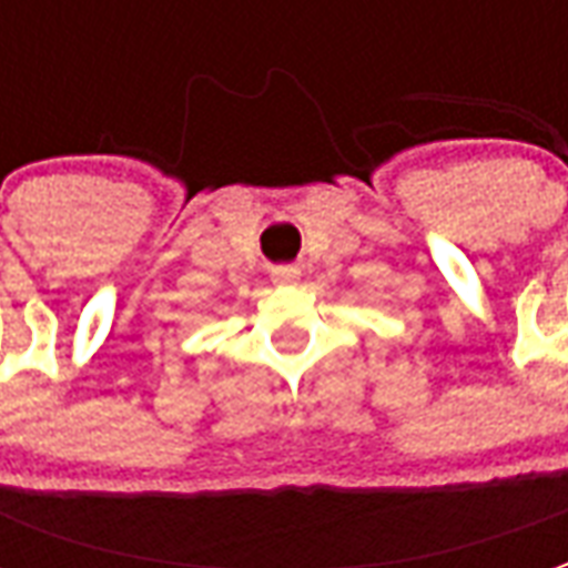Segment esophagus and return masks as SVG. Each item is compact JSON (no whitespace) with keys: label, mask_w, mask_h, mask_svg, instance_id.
<instances>
[{"label":"esophagus","mask_w":568,"mask_h":568,"mask_svg":"<svg viewBox=\"0 0 568 568\" xmlns=\"http://www.w3.org/2000/svg\"><path fill=\"white\" fill-rule=\"evenodd\" d=\"M271 276H273V283L288 285V283H297V276H301V271H297L295 264H280V267H273Z\"/></svg>","instance_id":"esophagus-1"}]
</instances>
